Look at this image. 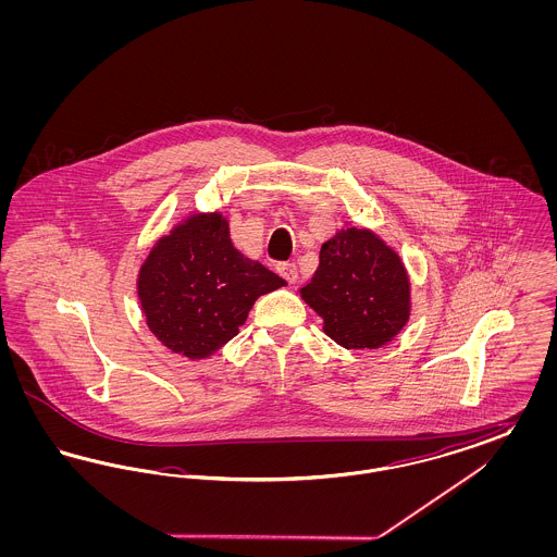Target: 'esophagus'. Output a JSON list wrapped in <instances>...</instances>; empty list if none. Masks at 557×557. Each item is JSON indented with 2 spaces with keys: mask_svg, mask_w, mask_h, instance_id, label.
<instances>
[{
  "mask_svg": "<svg viewBox=\"0 0 557 557\" xmlns=\"http://www.w3.org/2000/svg\"><path fill=\"white\" fill-rule=\"evenodd\" d=\"M277 271H280V275L288 282V284H294L296 280H298V269L294 263H284V265L277 267Z\"/></svg>",
  "mask_w": 557,
  "mask_h": 557,
  "instance_id": "1",
  "label": "esophagus"
}]
</instances>
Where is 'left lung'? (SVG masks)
Listing matches in <instances>:
<instances>
[{
    "label": "left lung",
    "instance_id": "1",
    "mask_svg": "<svg viewBox=\"0 0 557 557\" xmlns=\"http://www.w3.org/2000/svg\"><path fill=\"white\" fill-rule=\"evenodd\" d=\"M302 300L323 319V332L345 348H380L411 313L409 277L397 252L370 230L346 227L321 244Z\"/></svg>",
    "mask_w": 557,
    "mask_h": 557
}]
</instances>
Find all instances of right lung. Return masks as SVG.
Listing matches in <instances>:
<instances>
[{"instance_id": "right-lung-1", "label": "right lung", "mask_w": 557, "mask_h": 557, "mask_svg": "<svg viewBox=\"0 0 557 557\" xmlns=\"http://www.w3.org/2000/svg\"><path fill=\"white\" fill-rule=\"evenodd\" d=\"M282 286L280 275L234 248L221 212H194L154 244L137 296L162 345L207 359L238 334L259 296Z\"/></svg>"}]
</instances>
